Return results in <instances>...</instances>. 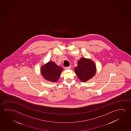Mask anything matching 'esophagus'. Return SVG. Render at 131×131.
<instances>
[{
	"label": "esophagus",
	"instance_id": "1",
	"mask_svg": "<svg viewBox=\"0 0 131 131\" xmlns=\"http://www.w3.org/2000/svg\"><path fill=\"white\" fill-rule=\"evenodd\" d=\"M71 66H69L68 67H64V69L65 70H69V69H71Z\"/></svg>",
	"mask_w": 131,
	"mask_h": 131
}]
</instances>
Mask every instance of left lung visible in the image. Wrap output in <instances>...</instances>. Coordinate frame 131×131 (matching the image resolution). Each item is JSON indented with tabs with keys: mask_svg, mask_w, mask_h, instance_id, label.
<instances>
[{
	"mask_svg": "<svg viewBox=\"0 0 131 131\" xmlns=\"http://www.w3.org/2000/svg\"><path fill=\"white\" fill-rule=\"evenodd\" d=\"M75 73L82 82H86L93 77L96 73V64L92 60L82 57L75 68Z\"/></svg>",
	"mask_w": 131,
	"mask_h": 131,
	"instance_id": "8db88e82",
	"label": "left lung"
}]
</instances>
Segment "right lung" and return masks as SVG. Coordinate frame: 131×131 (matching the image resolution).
Returning a JSON list of instances; mask_svg holds the SVG:
<instances>
[{
    "label": "right lung",
    "mask_w": 131,
    "mask_h": 131,
    "mask_svg": "<svg viewBox=\"0 0 131 131\" xmlns=\"http://www.w3.org/2000/svg\"><path fill=\"white\" fill-rule=\"evenodd\" d=\"M63 69L52 61H49L42 66L41 73L45 79L52 82L58 81Z\"/></svg>",
    "instance_id": "right-lung-1"
}]
</instances>
